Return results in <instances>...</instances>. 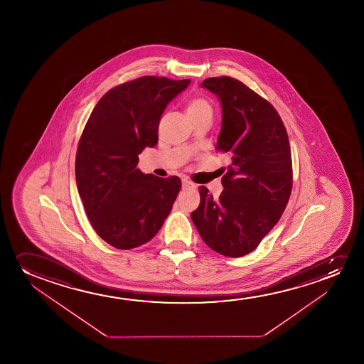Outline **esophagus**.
<instances>
[{
	"instance_id": "34e87169",
	"label": "esophagus",
	"mask_w": 364,
	"mask_h": 364,
	"mask_svg": "<svg viewBox=\"0 0 364 364\" xmlns=\"http://www.w3.org/2000/svg\"><path fill=\"white\" fill-rule=\"evenodd\" d=\"M191 188H194L193 183H190L188 180L183 181V189H191Z\"/></svg>"
}]
</instances>
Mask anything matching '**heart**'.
<instances>
[{"mask_svg":"<svg viewBox=\"0 0 364 364\" xmlns=\"http://www.w3.org/2000/svg\"><path fill=\"white\" fill-rule=\"evenodd\" d=\"M186 113L189 117L193 115L205 114V113H213V108L208 100L201 97H194L188 102L186 105Z\"/></svg>","mask_w":364,"mask_h":364,"instance_id":"heart-1","label":"heart"}]
</instances>
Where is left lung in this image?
Listing matches in <instances>:
<instances>
[{"instance_id":"8db88e82","label":"left lung","mask_w":364,"mask_h":364,"mask_svg":"<svg viewBox=\"0 0 364 364\" xmlns=\"http://www.w3.org/2000/svg\"><path fill=\"white\" fill-rule=\"evenodd\" d=\"M203 88L214 93L223 109L216 150L231 163L224 190L214 199L200 186V205L191 220L210 249L241 257L259 246L279 223L292 190L289 136L277 110L231 77L208 78Z\"/></svg>"}]
</instances>
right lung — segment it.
I'll return each mask as SVG.
<instances>
[{
  "label": "right lung",
  "instance_id": "1",
  "mask_svg": "<svg viewBox=\"0 0 364 364\" xmlns=\"http://www.w3.org/2000/svg\"><path fill=\"white\" fill-rule=\"evenodd\" d=\"M190 80L140 77L108 90L90 114L75 155V181L85 214L105 242L129 250L146 244L164 224L181 188L178 176L138 168L158 143L166 105Z\"/></svg>",
  "mask_w": 364,
  "mask_h": 364
}]
</instances>
